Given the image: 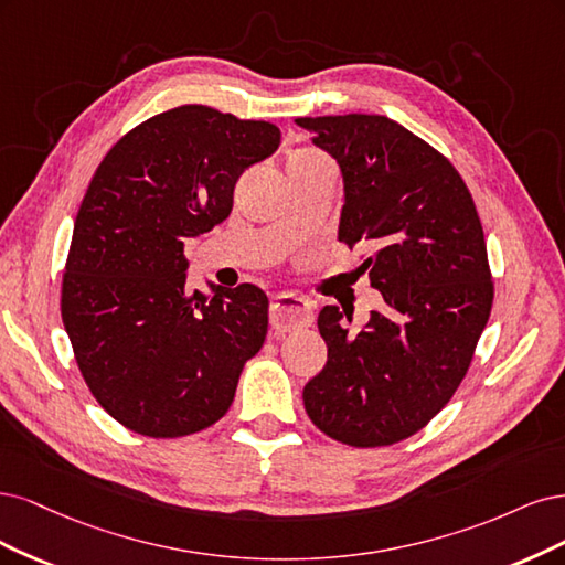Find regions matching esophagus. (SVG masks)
I'll return each instance as SVG.
<instances>
[{"mask_svg":"<svg viewBox=\"0 0 565 565\" xmlns=\"http://www.w3.org/2000/svg\"><path fill=\"white\" fill-rule=\"evenodd\" d=\"M312 321H315L312 302L300 298V296L279 294L269 305V323H271V329L279 333L305 329V326H309Z\"/></svg>","mask_w":565,"mask_h":565,"instance_id":"esophagus-1","label":"esophagus"}]
</instances>
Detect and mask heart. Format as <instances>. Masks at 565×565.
I'll list each match as a JSON object with an SVG mask.
<instances>
[{
    "mask_svg": "<svg viewBox=\"0 0 565 565\" xmlns=\"http://www.w3.org/2000/svg\"><path fill=\"white\" fill-rule=\"evenodd\" d=\"M315 161H323V157H321L319 152H309V150H305V152H298V154L290 157V161H288V163H315Z\"/></svg>",
    "mask_w": 565,
    "mask_h": 565,
    "instance_id": "b5f03b06",
    "label": "heart"
}]
</instances>
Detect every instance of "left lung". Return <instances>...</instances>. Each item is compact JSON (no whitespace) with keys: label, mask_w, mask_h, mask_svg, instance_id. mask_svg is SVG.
Returning <instances> with one entry per match:
<instances>
[{"label":"left lung","mask_w":565,"mask_h":565,"mask_svg":"<svg viewBox=\"0 0 565 565\" xmlns=\"http://www.w3.org/2000/svg\"><path fill=\"white\" fill-rule=\"evenodd\" d=\"M342 173L338 239L369 242L361 263L385 300L352 331L338 305L319 312L326 366L302 390L321 431L356 448L423 429L462 382L493 305L483 227L452 163L382 115L300 117Z\"/></svg>","instance_id":"obj_1"}]
</instances>
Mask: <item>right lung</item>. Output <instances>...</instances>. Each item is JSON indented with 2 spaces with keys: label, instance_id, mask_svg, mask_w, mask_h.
I'll list each match as a JSON object with an SVG mask.
<instances>
[{
  "label": "right lung",
  "instance_id": "obj_1",
  "mask_svg": "<svg viewBox=\"0 0 565 565\" xmlns=\"http://www.w3.org/2000/svg\"><path fill=\"white\" fill-rule=\"evenodd\" d=\"M269 121L180 105L105 154L79 206L61 315L77 366L117 423L175 439L221 420L267 335L258 286H188L185 244L232 211L236 178L279 148Z\"/></svg>",
  "mask_w": 565,
  "mask_h": 565
}]
</instances>
